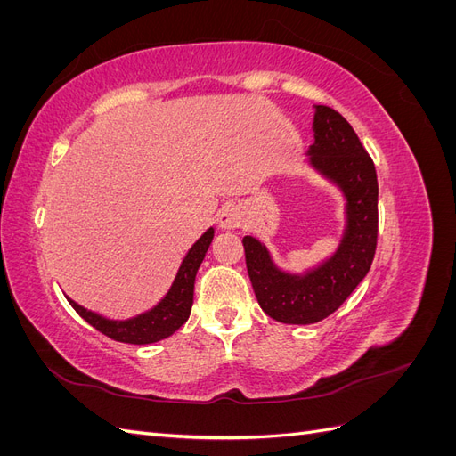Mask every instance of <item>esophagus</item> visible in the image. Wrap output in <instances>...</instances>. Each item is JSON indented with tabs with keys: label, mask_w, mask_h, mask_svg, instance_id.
Instances as JSON below:
<instances>
[{
	"label": "esophagus",
	"mask_w": 456,
	"mask_h": 456,
	"mask_svg": "<svg viewBox=\"0 0 456 456\" xmlns=\"http://www.w3.org/2000/svg\"><path fill=\"white\" fill-rule=\"evenodd\" d=\"M245 211L240 205H224L223 209L218 211V226L223 230H238L243 224Z\"/></svg>",
	"instance_id": "34e87169"
}]
</instances>
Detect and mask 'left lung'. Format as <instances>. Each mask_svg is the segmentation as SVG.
<instances>
[{"label":"left lung","instance_id":"left-lung-1","mask_svg":"<svg viewBox=\"0 0 456 456\" xmlns=\"http://www.w3.org/2000/svg\"><path fill=\"white\" fill-rule=\"evenodd\" d=\"M308 165L344 196V230L335 253L305 272H285L268 247L243 238L247 272L260 308L272 320L310 325L342 306L367 275L377 249L379 183L375 163L350 123L329 106L315 104Z\"/></svg>","mask_w":456,"mask_h":456}]
</instances>
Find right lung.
Wrapping results in <instances>:
<instances>
[{
    "label": "right lung",
    "mask_w": 456,
    "mask_h": 456,
    "mask_svg": "<svg viewBox=\"0 0 456 456\" xmlns=\"http://www.w3.org/2000/svg\"><path fill=\"white\" fill-rule=\"evenodd\" d=\"M213 236L215 228H209L194 245L190 247V251L183 258L181 266H178V272L167 295H165L154 308H150L134 317H129V320H110V317L79 306L70 297L66 298L89 325H93L96 330H101L102 335L114 340L127 344H151L167 338L178 327H183L190 317L191 305H194L196 273L205 258L207 249H209Z\"/></svg>",
    "instance_id": "add662e5"
}]
</instances>
